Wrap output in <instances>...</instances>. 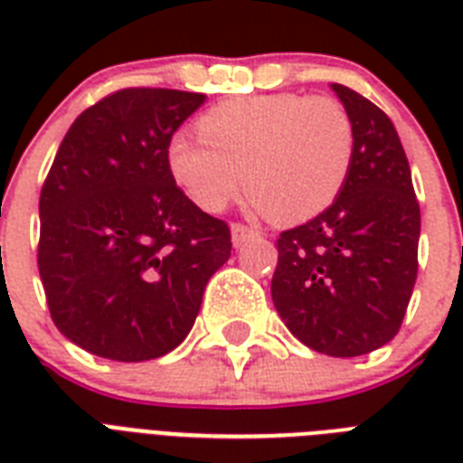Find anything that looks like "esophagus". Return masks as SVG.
<instances>
[{
  "instance_id": "esophagus-1",
  "label": "esophagus",
  "mask_w": 463,
  "mask_h": 463,
  "mask_svg": "<svg viewBox=\"0 0 463 463\" xmlns=\"http://www.w3.org/2000/svg\"><path fill=\"white\" fill-rule=\"evenodd\" d=\"M254 235H257V232H254L252 228H247V225H242V223L231 225V238H232V245L235 247H240L242 242H247L250 238H254Z\"/></svg>"
}]
</instances>
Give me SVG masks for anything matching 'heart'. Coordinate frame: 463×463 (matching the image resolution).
I'll return each mask as SVG.
<instances>
[{
    "instance_id": "obj_1",
    "label": "heart",
    "mask_w": 463,
    "mask_h": 463,
    "mask_svg": "<svg viewBox=\"0 0 463 463\" xmlns=\"http://www.w3.org/2000/svg\"><path fill=\"white\" fill-rule=\"evenodd\" d=\"M196 132L202 141L184 134L167 141L177 187L202 211L218 213L245 184L254 209L286 225L336 202L355 151L351 118L334 98H231L203 112Z\"/></svg>"
}]
</instances>
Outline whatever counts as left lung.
<instances>
[{
	"instance_id": "obj_1",
	"label": "left lung",
	"mask_w": 463,
	"mask_h": 463,
	"mask_svg": "<svg viewBox=\"0 0 463 463\" xmlns=\"http://www.w3.org/2000/svg\"><path fill=\"white\" fill-rule=\"evenodd\" d=\"M331 90L353 125L351 173L329 209L281 232L271 300L307 348L355 358L402 326L416 286L420 209L392 119L341 83Z\"/></svg>"
}]
</instances>
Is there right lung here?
<instances>
[{"label":"right lung","instance_id":"right-lung-1","mask_svg":"<svg viewBox=\"0 0 463 463\" xmlns=\"http://www.w3.org/2000/svg\"><path fill=\"white\" fill-rule=\"evenodd\" d=\"M203 93L125 89L69 127L40 192L38 269L54 326L119 363L187 338L231 231L184 196L165 148Z\"/></svg>","mask_w":463,"mask_h":463}]
</instances>
